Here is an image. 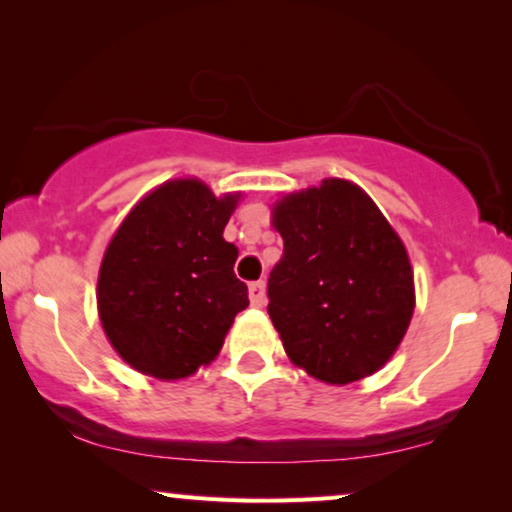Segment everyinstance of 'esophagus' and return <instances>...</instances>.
Listing matches in <instances>:
<instances>
[{
	"label": "esophagus",
	"instance_id": "34e87169",
	"mask_svg": "<svg viewBox=\"0 0 512 512\" xmlns=\"http://www.w3.org/2000/svg\"><path fill=\"white\" fill-rule=\"evenodd\" d=\"M249 300L254 307H263L265 305V282L258 279V282L249 284Z\"/></svg>",
	"mask_w": 512,
	"mask_h": 512
}]
</instances>
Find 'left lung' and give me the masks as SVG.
<instances>
[{"label": "left lung", "mask_w": 512, "mask_h": 512, "mask_svg": "<svg viewBox=\"0 0 512 512\" xmlns=\"http://www.w3.org/2000/svg\"><path fill=\"white\" fill-rule=\"evenodd\" d=\"M272 223L284 254L268 277V314L296 366L328 384L380 370L415 310L403 242L359 186L326 179L286 195Z\"/></svg>", "instance_id": "obj_1"}]
</instances>
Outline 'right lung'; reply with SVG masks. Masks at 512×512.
I'll return each instance as SVG.
<instances>
[{"label": "right lung", "instance_id": "right-lung-1", "mask_svg": "<svg viewBox=\"0 0 512 512\" xmlns=\"http://www.w3.org/2000/svg\"><path fill=\"white\" fill-rule=\"evenodd\" d=\"M237 195L216 198L198 179L158 186L116 230L97 279L104 333L132 368L179 380L219 354L249 305L235 277L237 247L223 228Z\"/></svg>", "mask_w": 512, "mask_h": 512}]
</instances>
